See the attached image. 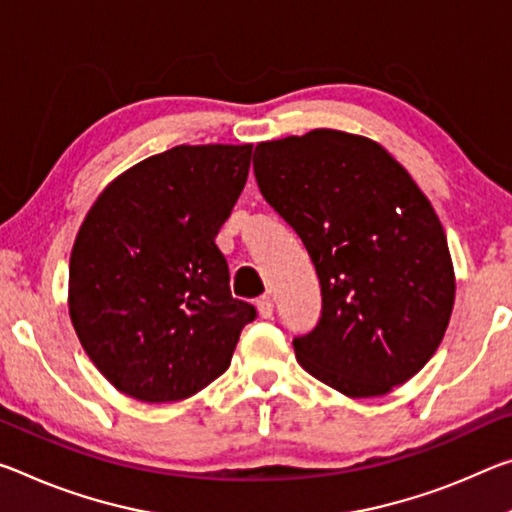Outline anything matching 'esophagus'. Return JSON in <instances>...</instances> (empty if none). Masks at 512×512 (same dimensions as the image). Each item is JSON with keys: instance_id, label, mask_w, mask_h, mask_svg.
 Listing matches in <instances>:
<instances>
[{"instance_id": "1", "label": "esophagus", "mask_w": 512, "mask_h": 512, "mask_svg": "<svg viewBox=\"0 0 512 512\" xmlns=\"http://www.w3.org/2000/svg\"><path fill=\"white\" fill-rule=\"evenodd\" d=\"M255 307H257V312H259V316H262V319H271V316H273V300L269 296L257 298Z\"/></svg>"}]
</instances>
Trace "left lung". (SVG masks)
Wrapping results in <instances>:
<instances>
[{
    "label": "left lung",
    "instance_id": "obj_1",
    "mask_svg": "<svg viewBox=\"0 0 512 512\" xmlns=\"http://www.w3.org/2000/svg\"><path fill=\"white\" fill-rule=\"evenodd\" d=\"M253 170L319 275V323L294 337L300 367L353 399L410 380L442 342L456 282L440 218L408 170L335 129L259 143Z\"/></svg>",
    "mask_w": 512,
    "mask_h": 512
}]
</instances>
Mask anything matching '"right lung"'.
Instances as JSON below:
<instances>
[{"label":"right lung","instance_id":"right-lung-1","mask_svg":"<svg viewBox=\"0 0 512 512\" xmlns=\"http://www.w3.org/2000/svg\"><path fill=\"white\" fill-rule=\"evenodd\" d=\"M253 145H177L113 180L70 255V319L120 392L182 401L230 367L257 310L230 291L216 234L248 180Z\"/></svg>","mask_w":512,"mask_h":512}]
</instances>
